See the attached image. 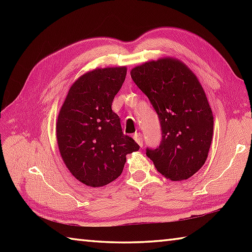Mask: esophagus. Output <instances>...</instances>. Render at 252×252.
Returning <instances> with one entry per match:
<instances>
[{
	"mask_svg": "<svg viewBox=\"0 0 252 252\" xmlns=\"http://www.w3.org/2000/svg\"><path fill=\"white\" fill-rule=\"evenodd\" d=\"M133 137H134V140L138 144V145L142 147L143 146V135L141 134V133H135L134 136H133Z\"/></svg>",
	"mask_w": 252,
	"mask_h": 252,
	"instance_id": "esophagus-1",
	"label": "esophagus"
}]
</instances>
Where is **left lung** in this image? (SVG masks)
Here are the masks:
<instances>
[{
    "label": "left lung",
    "instance_id": "8db88e82",
    "mask_svg": "<svg viewBox=\"0 0 252 252\" xmlns=\"http://www.w3.org/2000/svg\"><path fill=\"white\" fill-rule=\"evenodd\" d=\"M131 77L161 125V143L147 148V157L164 178L189 179L205 164L213 135L212 110L199 80L173 57L144 63L132 69Z\"/></svg>",
    "mask_w": 252,
    "mask_h": 252
}]
</instances>
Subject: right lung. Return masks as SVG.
Instances as JSON below:
<instances>
[{
	"instance_id": "obj_1",
	"label": "right lung",
	"mask_w": 252,
	"mask_h": 252,
	"mask_svg": "<svg viewBox=\"0 0 252 252\" xmlns=\"http://www.w3.org/2000/svg\"><path fill=\"white\" fill-rule=\"evenodd\" d=\"M126 76V67L96 68L79 77L68 91L56 122L63 161L81 183L100 187L122 173L126 155L140 149L122 133L111 109Z\"/></svg>"
}]
</instances>
